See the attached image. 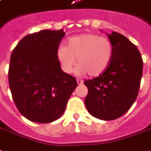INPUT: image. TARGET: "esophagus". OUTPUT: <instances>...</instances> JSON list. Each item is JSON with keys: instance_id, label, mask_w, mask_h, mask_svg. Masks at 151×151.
I'll return each instance as SVG.
<instances>
[{"instance_id": "34e87169", "label": "esophagus", "mask_w": 151, "mask_h": 151, "mask_svg": "<svg viewBox=\"0 0 151 151\" xmlns=\"http://www.w3.org/2000/svg\"><path fill=\"white\" fill-rule=\"evenodd\" d=\"M83 83V81L82 80H79V79L77 80V83H78L79 85H81Z\"/></svg>"}]
</instances>
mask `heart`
<instances>
[{
	"label": "heart",
	"instance_id": "1",
	"mask_svg": "<svg viewBox=\"0 0 151 151\" xmlns=\"http://www.w3.org/2000/svg\"><path fill=\"white\" fill-rule=\"evenodd\" d=\"M113 53V43L109 38L90 33L70 38L68 46H59L57 55L65 72L73 71L77 59L78 76L88 73L90 76H98L109 66Z\"/></svg>",
	"mask_w": 151,
	"mask_h": 151
}]
</instances>
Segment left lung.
<instances>
[{"label":"left lung","instance_id":"obj_1","mask_svg":"<svg viewBox=\"0 0 151 151\" xmlns=\"http://www.w3.org/2000/svg\"><path fill=\"white\" fill-rule=\"evenodd\" d=\"M113 53L104 73L83 83L88 90L84 103L96 118L111 121L130 109L139 92L143 61L137 47L117 32L108 35Z\"/></svg>","mask_w":151,"mask_h":151}]
</instances>
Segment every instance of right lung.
<instances>
[{
	"instance_id": "obj_1",
	"label": "right lung",
	"mask_w": 151,
	"mask_h": 151,
	"mask_svg": "<svg viewBox=\"0 0 151 151\" xmlns=\"http://www.w3.org/2000/svg\"><path fill=\"white\" fill-rule=\"evenodd\" d=\"M63 29L26 35L11 54L9 84L22 115L37 123L59 119L75 88L76 78L60 68L57 51Z\"/></svg>"
}]
</instances>
